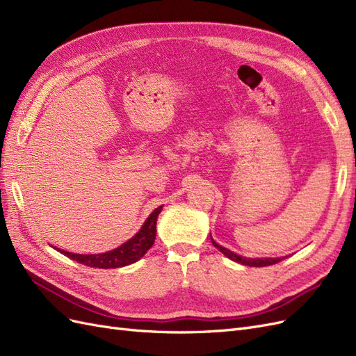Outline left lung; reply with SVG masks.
Here are the masks:
<instances>
[{"label":"left lung","instance_id":"left-lung-1","mask_svg":"<svg viewBox=\"0 0 356 356\" xmlns=\"http://www.w3.org/2000/svg\"><path fill=\"white\" fill-rule=\"evenodd\" d=\"M212 245L217 248L218 251H221L225 257L230 258V260L236 261V263H241L243 266H251V267H264V266H272V264H276L279 261H282L285 257H279V258H246V257H242V255H238L232 252L230 250H227V248H224L221 245H218L217 242H215L212 238Z\"/></svg>","mask_w":356,"mask_h":356}]
</instances>
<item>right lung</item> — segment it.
<instances>
[{
	"label": "right lung",
	"instance_id": "obj_1",
	"mask_svg": "<svg viewBox=\"0 0 356 356\" xmlns=\"http://www.w3.org/2000/svg\"><path fill=\"white\" fill-rule=\"evenodd\" d=\"M161 208L163 207L156 208L148 215V218L145 220L141 230H139L132 239H129L127 242L115 248L113 251L102 254H72L68 251H62L59 248L58 251L71 258L74 261L96 268H117L132 264L138 261L139 258H143L149 248L153 246L156 239V222L159 213L161 212Z\"/></svg>",
	"mask_w": 356,
	"mask_h": 356
}]
</instances>
